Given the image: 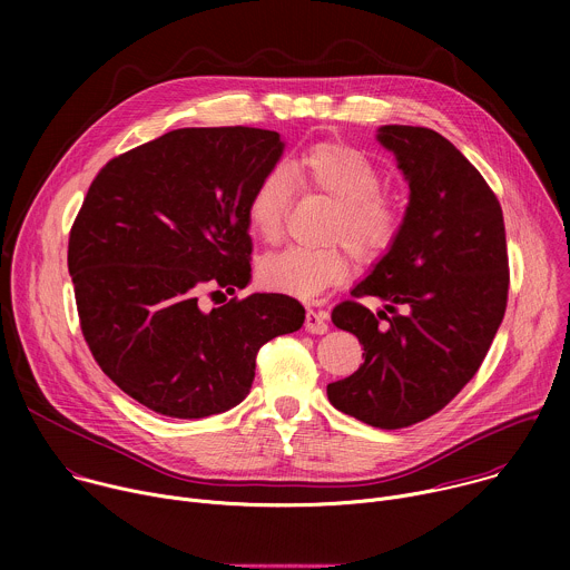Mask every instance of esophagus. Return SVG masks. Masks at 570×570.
Returning <instances> with one entry per match:
<instances>
[{
  "label": "esophagus",
  "instance_id": "1",
  "mask_svg": "<svg viewBox=\"0 0 570 570\" xmlns=\"http://www.w3.org/2000/svg\"><path fill=\"white\" fill-rule=\"evenodd\" d=\"M304 327H306L308 334H327V330H330L327 313L308 308V311H306V317H304Z\"/></svg>",
  "mask_w": 570,
  "mask_h": 570
}]
</instances>
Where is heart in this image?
<instances>
[{"mask_svg":"<svg viewBox=\"0 0 570 570\" xmlns=\"http://www.w3.org/2000/svg\"><path fill=\"white\" fill-rule=\"evenodd\" d=\"M293 185L304 194L334 200L322 238L336 243L322 248L291 246L264 257L259 282L268 291L313 302L347 279L350 257L344 245L363 264L379 262L394 246L403 214L396 196L381 187V171L363 150L343 141H320L255 183L246 212L262 240L277 243L284 236Z\"/></svg>","mask_w":570,"mask_h":570,"instance_id":"heart-1","label":"heart"}]
</instances>
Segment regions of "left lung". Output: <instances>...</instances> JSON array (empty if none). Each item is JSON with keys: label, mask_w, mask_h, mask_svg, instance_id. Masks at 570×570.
Instances as JSON below:
<instances>
[{"label": "left lung", "mask_w": 570, "mask_h": 570, "mask_svg": "<svg viewBox=\"0 0 570 570\" xmlns=\"http://www.w3.org/2000/svg\"><path fill=\"white\" fill-rule=\"evenodd\" d=\"M379 141L396 155L411 203L394 246L332 311L365 363L327 394L345 415L394 431L440 413L473 379L505 315L510 264L501 203L449 139L383 126ZM363 296H381L393 315L372 314Z\"/></svg>", "instance_id": "obj_1"}]
</instances>
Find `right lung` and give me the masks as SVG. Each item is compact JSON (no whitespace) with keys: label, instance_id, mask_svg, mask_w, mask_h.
Instances as JSON below:
<instances>
[{"label":"right lung","instance_id":"add662e5","mask_svg":"<svg viewBox=\"0 0 570 570\" xmlns=\"http://www.w3.org/2000/svg\"><path fill=\"white\" fill-rule=\"evenodd\" d=\"M282 150L275 130H171L112 157L80 205L67 248L80 332L99 367L159 415L229 411L259 350L302 327L304 306L282 293L198 304L250 282L248 198Z\"/></svg>","mask_w":570,"mask_h":570}]
</instances>
